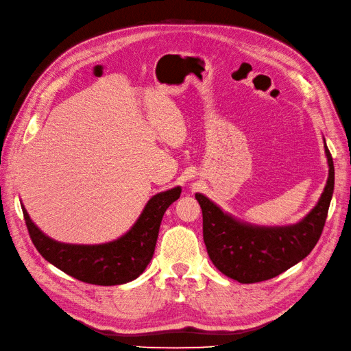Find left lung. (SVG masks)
<instances>
[{
  "label": "left lung",
  "instance_id": "obj_1",
  "mask_svg": "<svg viewBox=\"0 0 351 351\" xmlns=\"http://www.w3.org/2000/svg\"><path fill=\"white\" fill-rule=\"evenodd\" d=\"M329 176L321 199L300 222L258 227L226 214L202 193L196 199L204 217V240L212 263L241 284L261 282L304 259L319 240L334 193V162L325 143Z\"/></svg>",
  "mask_w": 351,
  "mask_h": 351
}]
</instances>
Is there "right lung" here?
<instances>
[{
	"mask_svg": "<svg viewBox=\"0 0 351 351\" xmlns=\"http://www.w3.org/2000/svg\"><path fill=\"white\" fill-rule=\"evenodd\" d=\"M182 193L177 186L155 195L124 236L104 244H67L45 236L22 208L29 236L49 263L79 281L120 285L136 280L151 262L162 217Z\"/></svg>",
	"mask_w": 351,
	"mask_h": 351,
	"instance_id": "obj_1",
	"label": "right lung"
}]
</instances>
